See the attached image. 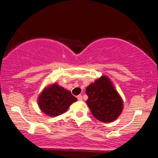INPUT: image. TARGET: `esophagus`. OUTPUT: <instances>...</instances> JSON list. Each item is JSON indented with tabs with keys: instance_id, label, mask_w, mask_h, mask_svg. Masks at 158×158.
Wrapping results in <instances>:
<instances>
[{
	"instance_id": "34e87169",
	"label": "esophagus",
	"mask_w": 158,
	"mask_h": 158,
	"mask_svg": "<svg viewBox=\"0 0 158 158\" xmlns=\"http://www.w3.org/2000/svg\"><path fill=\"white\" fill-rule=\"evenodd\" d=\"M77 99L78 100H79V101H81L82 99V96L81 94H79V95H78L77 96Z\"/></svg>"
}]
</instances>
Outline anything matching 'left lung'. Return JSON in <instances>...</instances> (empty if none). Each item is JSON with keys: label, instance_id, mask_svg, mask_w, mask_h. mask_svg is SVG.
I'll return each mask as SVG.
<instances>
[{"label": "left lung", "instance_id": "1", "mask_svg": "<svg viewBox=\"0 0 158 158\" xmlns=\"http://www.w3.org/2000/svg\"><path fill=\"white\" fill-rule=\"evenodd\" d=\"M86 104L93 116L102 122L116 120L123 110V100L110 79L102 76L86 87Z\"/></svg>", "mask_w": 158, "mask_h": 158}]
</instances>
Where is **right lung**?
<instances>
[{
	"instance_id": "right-lung-1",
	"label": "right lung",
	"mask_w": 158,
	"mask_h": 158,
	"mask_svg": "<svg viewBox=\"0 0 158 158\" xmlns=\"http://www.w3.org/2000/svg\"><path fill=\"white\" fill-rule=\"evenodd\" d=\"M77 98L69 90L56 83L47 86L38 97V106L48 116H56L65 113Z\"/></svg>"
}]
</instances>
